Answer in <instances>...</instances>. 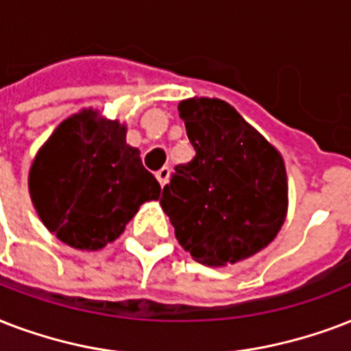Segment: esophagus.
<instances>
[{"instance_id": "1", "label": "esophagus", "mask_w": 351, "mask_h": 351, "mask_svg": "<svg viewBox=\"0 0 351 351\" xmlns=\"http://www.w3.org/2000/svg\"><path fill=\"white\" fill-rule=\"evenodd\" d=\"M168 176H170V168H168V167H162L159 172H156V178H157V181H159V184H161V186H165V184H167Z\"/></svg>"}]
</instances>
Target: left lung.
Segmentation results:
<instances>
[{
    "label": "left lung",
    "instance_id": "left-lung-1",
    "mask_svg": "<svg viewBox=\"0 0 351 351\" xmlns=\"http://www.w3.org/2000/svg\"><path fill=\"white\" fill-rule=\"evenodd\" d=\"M179 117L195 156L173 168L162 189V210L195 262L221 267L245 260L273 241L284 223V161L223 100H183Z\"/></svg>",
    "mask_w": 351,
    "mask_h": 351
}]
</instances>
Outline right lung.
<instances>
[{
  "label": "right lung",
  "mask_w": 351,
  "mask_h": 351,
  "mask_svg": "<svg viewBox=\"0 0 351 351\" xmlns=\"http://www.w3.org/2000/svg\"><path fill=\"white\" fill-rule=\"evenodd\" d=\"M29 190L43 225L86 251L117 240L138 206L161 194L124 126L91 110L54 130L32 162Z\"/></svg>",
  "instance_id": "obj_1"
}]
</instances>
